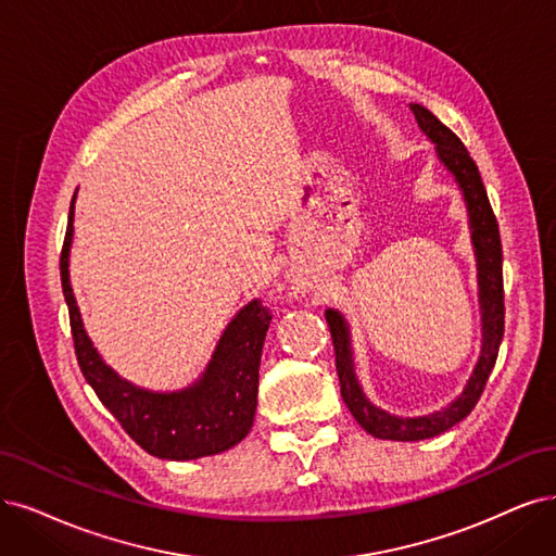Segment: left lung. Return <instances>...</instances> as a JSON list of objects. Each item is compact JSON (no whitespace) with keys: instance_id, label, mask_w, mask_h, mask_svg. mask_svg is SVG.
I'll list each match as a JSON object with an SVG mask.
<instances>
[{"instance_id":"left-lung-1","label":"left lung","mask_w":556,"mask_h":556,"mask_svg":"<svg viewBox=\"0 0 556 556\" xmlns=\"http://www.w3.org/2000/svg\"><path fill=\"white\" fill-rule=\"evenodd\" d=\"M419 128L424 135L435 143V151L444 167L456 176L458 188L463 190V199L467 203L471 244L477 254V270H479V302H481V357L477 362L475 374L467 380L463 394L442 407L440 413L426 417H394L376 407L362 392V387L355 376L353 351H351V332L348 323L334 309L325 312V320L330 325V334L337 355V374L341 382V396L351 409L355 421L380 440H396V442H419L435 438L451 426L463 421L475 405L479 403L485 382L490 378L492 366L497 362L500 343L504 337V279H502V240L497 217L492 213L488 201V192L475 160L469 157L465 143L451 132L444 123L424 105H409Z\"/></svg>"}]
</instances>
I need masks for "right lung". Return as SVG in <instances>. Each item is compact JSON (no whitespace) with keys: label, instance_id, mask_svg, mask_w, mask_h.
<instances>
[{"label":"right lung","instance_id":"1","mask_svg":"<svg viewBox=\"0 0 556 556\" xmlns=\"http://www.w3.org/2000/svg\"><path fill=\"white\" fill-rule=\"evenodd\" d=\"M77 194V192H75ZM75 197L61 250V289L68 304L77 364L96 396L123 430L155 458L194 460L236 446L252 430L258 394V366L270 312L252 300L226 325L203 376L180 392H149L123 380L102 362L81 325L71 289L68 256L73 242Z\"/></svg>","mask_w":556,"mask_h":556}]
</instances>
